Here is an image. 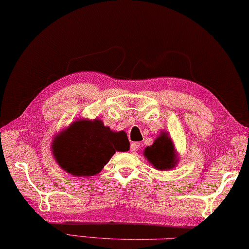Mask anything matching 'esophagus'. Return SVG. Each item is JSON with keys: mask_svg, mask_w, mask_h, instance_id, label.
Listing matches in <instances>:
<instances>
[{"mask_svg": "<svg viewBox=\"0 0 249 249\" xmlns=\"http://www.w3.org/2000/svg\"><path fill=\"white\" fill-rule=\"evenodd\" d=\"M140 148V143L139 142H132L130 145V151L131 152H135L138 151V149Z\"/></svg>", "mask_w": 249, "mask_h": 249, "instance_id": "esophagus-1", "label": "esophagus"}]
</instances>
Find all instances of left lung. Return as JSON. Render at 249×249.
I'll use <instances>...</instances> for the list:
<instances>
[{"instance_id":"8db88e82","label":"left lung","mask_w":249,"mask_h":249,"mask_svg":"<svg viewBox=\"0 0 249 249\" xmlns=\"http://www.w3.org/2000/svg\"><path fill=\"white\" fill-rule=\"evenodd\" d=\"M144 155L148 161L159 170L173 168L177 163L173 143L166 132H162L160 137L155 140L152 146L145 148Z\"/></svg>"}]
</instances>
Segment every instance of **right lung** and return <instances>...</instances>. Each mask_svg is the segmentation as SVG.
Instances as JSON below:
<instances>
[{
  "instance_id": "obj_1",
  "label": "right lung",
  "mask_w": 249,
  "mask_h": 249,
  "mask_svg": "<svg viewBox=\"0 0 249 249\" xmlns=\"http://www.w3.org/2000/svg\"><path fill=\"white\" fill-rule=\"evenodd\" d=\"M129 148L124 131L112 132L97 119L74 121L52 145L58 165L77 177L96 175L116 151L126 152Z\"/></svg>"
}]
</instances>
